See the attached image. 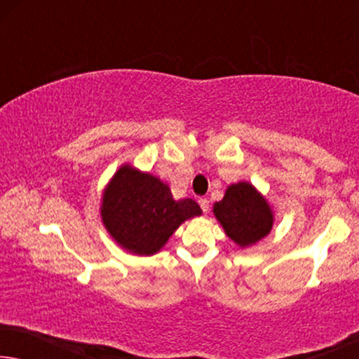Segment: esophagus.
Here are the masks:
<instances>
[{"mask_svg":"<svg viewBox=\"0 0 359 359\" xmlns=\"http://www.w3.org/2000/svg\"><path fill=\"white\" fill-rule=\"evenodd\" d=\"M199 205H201V209H203V212H208L209 210V201H208V198H199Z\"/></svg>","mask_w":359,"mask_h":359,"instance_id":"esophagus-1","label":"esophagus"}]
</instances>
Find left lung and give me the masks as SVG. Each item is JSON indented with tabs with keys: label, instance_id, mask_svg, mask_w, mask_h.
I'll return each mask as SVG.
<instances>
[{
	"label": "left lung",
	"instance_id": "1",
	"mask_svg": "<svg viewBox=\"0 0 359 359\" xmlns=\"http://www.w3.org/2000/svg\"><path fill=\"white\" fill-rule=\"evenodd\" d=\"M214 214L225 233L240 247L257 243L273 227L271 209L248 183L229 186L224 199L215 203Z\"/></svg>",
	"mask_w": 359,
	"mask_h": 359
}]
</instances>
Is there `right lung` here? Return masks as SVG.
<instances>
[{"instance_id":"add662e5","label":"right lung","mask_w":359,"mask_h":359,"mask_svg":"<svg viewBox=\"0 0 359 359\" xmlns=\"http://www.w3.org/2000/svg\"><path fill=\"white\" fill-rule=\"evenodd\" d=\"M199 214L196 201H175L168 184L127 165L111 180L101 209L107 232L137 255L156 253L181 222Z\"/></svg>"}]
</instances>
